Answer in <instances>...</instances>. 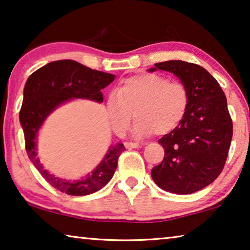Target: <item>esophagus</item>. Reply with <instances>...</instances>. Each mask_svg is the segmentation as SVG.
I'll return each mask as SVG.
<instances>
[{"mask_svg": "<svg viewBox=\"0 0 250 250\" xmlns=\"http://www.w3.org/2000/svg\"><path fill=\"white\" fill-rule=\"evenodd\" d=\"M125 146L126 148H139L143 146V145L138 144V143H129V141H126V143H125Z\"/></svg>", "mask_w": 250, "mask_h": 250, "instance_id": "1", "label": "esophagus"}]
</instances>
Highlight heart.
<instances>
[{
	"label": "heart",
	"mask_w": 250,
	"mask_h": 250,
	"mask_svg": "<svg viewBox=\"0 0 250 250\" xmlns=\"http://www.w3.org/2000/svg\"><path fill=\"white\" fill-rule=\"evenodd\" d=\"M189 104L188 87L166 76L145 73L126 78L106 100V113L113 130L124 133L132 113L138 138L166 135L183 121Z\"/></svg>",
	"instance_id": "heart-1"
}]
</instances>
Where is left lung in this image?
Wrapping results in <instances>:
<instances>
[{"label":"left lung","instance_id":"left-lung-1","mask_svg":"<svg viewBox=\"0 0 250 250\" xmlns=\"http://www.w3.org/2000/svg\"><path fill=\"white\" fill-rule=\"evenodd\" d=\"M173 73L188 89L189 104L183 121L158 143L165 157L151 170L159 188L191 194L210 185L222 172L232 138L227 98L217 80L200 65L183 61L155 64Z\"/></svg>","mask_w":250,"mask_h":250}]
</instances>
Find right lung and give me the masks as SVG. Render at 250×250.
Segmentation results:
<instances>
[{
    "instance_id": "right-lung-1",
    "label": "right lung",
    "mask_w": 250,
    "mask_h": 250,
    "mask_svg": "<svg viewBox=\"0 0 250 250\" xmlns=\"http://www.w3.org/2000/svg\"><path fill=\"white\" fill-rule=\"evenodd\" d=\"M112 74L89 68L70 59L51 62L29 76L23 91L20 124L24 133L25 150L36 168L53 188L69 195L82 196L98 192L109 183L125 150L122 144L111 146L105 157L80 181H67L48 173L37 157V132L50 112L69 99H88L103 102L101 89L112 83Z\"/></svg>"
}]
</instances>
